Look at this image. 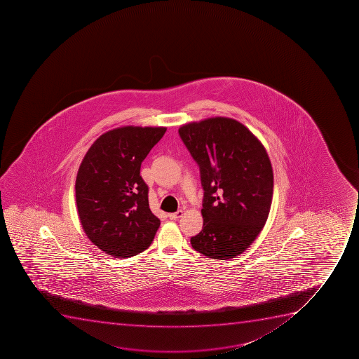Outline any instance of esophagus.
I'll return each mask as SVG.
<instances>
[{
	"mask_svg": "<svg viewBox=\"0 0 359 359\" xmlns=\"http://www.w3.org/2000/svg\"><path fill=\"white\" fill-rule=\"evenodd\" d=\"M182 215H184V210H177V213H170L168 217H170V219H172V220H177V219H180Z\"/></svg>",
	"mask_w": 359,
	"mask_h": 359,
	"instance_id": "esophagus-1",
	"label": "esophagus"
}]
</instances>
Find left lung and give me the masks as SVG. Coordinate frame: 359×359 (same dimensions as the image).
Here are the masks:
<instances>
[{
    "label": "left lung",
    "instance_id": "obj_1",
    "mask_svg": "<svg viewBox=\"0 0 359 359\" xmlns=\"http://www.w3.org/2000/svg\"><path fill=\"white\" fill-rule=\"evenodd\" d=\"M179 135L200 167L203 231L193 248L228 259L250 247L262 231L273 201V173L262 142L233 118L187 123Z\"/></svg>",
    "mask_w": 359,
    "mask_h": 359
}]
</instances>
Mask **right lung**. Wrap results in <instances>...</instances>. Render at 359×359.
<instances>
[{"instance_id": "1", "label": "right lung", "mask_w": 359, "mask_h": 359, "mask_svg": "<svg viewBox=\"0 0 359 359\" xmlns=\"http://www.w3.org/2000/svg\"><path fill=\"white\" fill-rule=\"evenodd\" d=\"M166 128L121 126L97 138L76 177V203L83 231L100 250L119 259L152 243L160 220L149 210L140 166Z\"/></svg>"}]
</instances>
